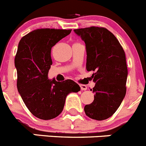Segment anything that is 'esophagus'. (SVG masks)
Returning <instances> with one entry per match:
<instances>
[{"label":"esophagus","mask_w":146,"mask_h":146,"mask_svg":"<svg viewBox=\"0 0 146 146\" xmlns=\"http://www.w3.org/2000/svg\"><path fill=\"white\" fill-rule=\"evenodd\" d=\"M80 89L82 91H86V90H87V86L86 85L80 84Z\"/></svg>","instance_id":"esophagus-1"}]
</instances>
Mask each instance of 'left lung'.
I'll list each match as a JSON object with an SVG mask.
<instances>
[{
    "mask_svg": "<svg viewBox=\"0 0 146 146\" xmlns=\"http://www.w3.org/2000/svg\"><path fill=\"white\" fill-rule=\"evenodd\" d=\"M74 31L86 44V69L94 72L91 77L96 83L94 100L85 106V113L92 119L105 120L115 113L126 95L128 70L124 50L105 28L92 26Z\"/></svg>",
    "mask_w": 146,
    "mask_h": 146,
    "instance_id": "8db88e82",
    "label": "left lung"
}]
</instances>
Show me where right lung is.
Segmentation results:
<instances>
[{
  "label": "right lung",
  "mask_w": 146,
  "mask_h": 146,
  "mask_svg": "<svg viewBox=\"0 0 146 146\" xmlns=\"http://www.w3.org/2000/svg\"><path fill=\"white\" fill-rule=\"evenodd\" d=\"M72 30L41 28L21 38L15 58L17 72V87L29 111L36 118L50 120L61 113L66 97L80 87L72 80H48L52 64L51 49Z\"/></svg>",
  "instance_id": "1"
}]
</instances>
